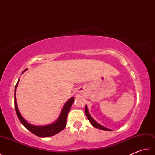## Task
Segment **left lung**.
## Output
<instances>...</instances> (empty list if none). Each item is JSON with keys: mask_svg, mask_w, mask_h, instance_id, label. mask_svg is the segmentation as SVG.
Here are the masks:
<instances>
[{"mask_svg": "<svg viewBox=\"0 0 155 155\" xmlns=\"http://www.w3.org/2000/svg\"><path fill=\"white\" fill-rule=\"evenodd\" d=\"M85 114H86L87 117V118H88V119L89 120V121H90V123H91V124L93 125V126L94 127L97 128H98V129L103 130H107V131H111V130H110V129H108V128H106V127L102 126V125H101L100 124L97 123V122L95 121L93 118H92V117L90 115L89 113H88V108H87V105H86V106H85Z\"/></svg>", "mask_w": 155, "mask_h": 155, "instance_id": "left-lung-1", "label": "left lung"}]
</instances>
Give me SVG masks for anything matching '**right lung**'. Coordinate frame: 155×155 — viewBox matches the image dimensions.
Wrapping results in <instances>:
<instances>
[{
  "instance_id": "obj_1",
  "label": "right lung",
  "mask_w": 155,
  "mask_h": 155,
  "mask_svg": "<svg viewBox=\"0 0 155 155\" xmlns=\"http://www.w3.org/2000/svg\"><path fill=\"white\" fill-rule=\"evenodd\" d=\"M18 82L19 79L16 84L15 89V107L16 114H17V117L19 120L21 121V123L29 131H31L32 133H33L35 135L40 137H48L53 136L54 134L58 133L59 132H61V131L63 130L66 127V124H67V115L69 110L71 109L72 104L73 103L74 98L72 97L66 103L64 106L62 108L60 116H59L57 120L54 122V123L48 125H45V126H35V125H32L26 121L24 119V118L22 117V115L18 110L16 99V88L17 87Z\"/></svg>"
}]
</instances>
